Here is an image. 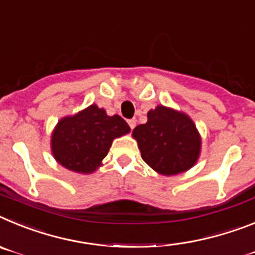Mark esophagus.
I'll return each mask as SVG.
<instances>
[{
    "label": "esophagus",
    "mask_w": 255,
    "mask_h": 255,
    "mask_svg": "<svg viewBox=\"0 0 255 255\" xmlns=\"http://www.w3.org/2000/svg\"><path fill=\"white\" fill-rule=\"evenodd\" d=\"M128 126L130 127V129H133V128L136 127V121H134V119H129V121H128Z\"/></svg>",
    "instance_id": "esophagus-1"
}]
</instances>
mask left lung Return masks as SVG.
I'll return each mask as SVG.
<instances>
[{
    "mask_svg": "<svg viewBox=\"0 0 255 255\" xmlns=\"http://www.w3.org/2000/svg\"><path fill=\"white\" fill-rule=\"evenodd\" d=\"M132 134L143 161L164 176L189 170L200 155L201 138L191 118L163 105L150 110L147 122L137 126Z\"/></svg>",
    "mask_w": 255,
    "mask_h": 255,
    "instance_id": "obj_1",
    "label": "left lung"
}]
</instances>
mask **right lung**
<instances>
[{
	"label": "right lung",
	"instance_id": "right-lung-1",
	"mask_svg": "<svg viewBox=\"0 0 255 255\" xmlns=\"http://www.w3.org/2000/svg\"><path fill=\"white\" fill-rule=\"evenodd\" d=\"M129 130L122 117H109L105 110L92 104L59 121L51 136V150L57 163L66 169L92 173L108 155L113 140Z\"/></svg>",
	"mask_w": 255,
	"mask_h": 255
}]
</instances>
